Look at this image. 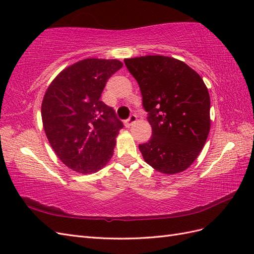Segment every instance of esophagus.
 I'll return each mask as SVG.
<instances>
[{"mask_svg":"<svg viewBox=\"0 0 254 254\" xmlns=\"http://www.w3.org/2000/svg\"><path fill=\"white\" fill-rule=\"evenodd\" d=\"M136 120H137V117L135 115H132L130 118L127 119V120H126V122H124V126H126L127 127H130L131 126H133V124L136 122Z\"/></svg>","mask_w":254,"mask_h":254,"instance_id":"esophagus-1","label":"esophagus"}]
</instances>
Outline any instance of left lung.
Instances as JSON below:
<instances>
[{
    "mask_svg": "<svg viewBox=\"0 0 254 254\" xmlns=\"http://www.w3.org/2000/svg\"><path fill=\"white\" fill-rule=\"evenodd\" d=\"M124 63L137 80L152 126V137L138 145L144 160L161 174L185 171L209 133L206 85L188 64L170 57L145 56L124 59Z\"/></svg>",
    "mask_w": 254,
    "mask_h": 254,
    "instance_id": "1",
    "label": "left lung"
}]
</instances>
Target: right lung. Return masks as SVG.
I'll list each match as a JSON object with an SVG mask.
<instances>
[{"mask_svg":"<svg viewBox=\"0 0 254 254\" xmlns=\"http://www.w3.org/2000/svg\"><path fill=\"white\" fill-rule=\"evenodd\" d=\"M122 66L116 59H84L59 73L46 90L41 118L47 138L58 158L78 174H94L112 157L123 124L100 96Z\"/></svg>","mask_w":254,"mask_h":254,"instance_id":"obj_1","label":"right lung"}]
</instances>
